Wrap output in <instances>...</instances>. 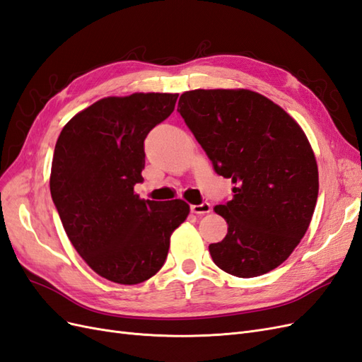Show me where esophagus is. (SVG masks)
<instances>
[{"label": "esophagus", "mask_w": 362, "mask_h": 362, "mask_svg": "<svg viewBox=\"0 0 362 362\" xmlns=\"http://www.w3.org/2000/svg\"><path fill=\"white\" fill-rule=\"evenodd\" d=\"M211 209H212V206H211V203H208V202H203V203H200V204H192V206H191V211H192L194 214H197V215L209 214Z\"/></svg>", "instance_id": "1"}]
</instances>
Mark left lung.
Returning a JSON list of instances; mask_svg holds the SVG:
<instances>
[{
	"instance_id": "left-lung-1",
	"label": "left lung",
	"mask_w": 362,
	"mask_h": 362,
	"mask_svg": "<svg viewBox=\"0 0 362 362\" xmlns=\"http://www.w3.org/2000/svg\"><path fill=\"white\" fill-rule=\"evenodd\" d=\"M177 110L215 173L235 185L232 200L214 208L229 227L209 245L212 261L238 277L274 270L303 238L317 203L318 168L303 130L249 89L188 90Z\"/></svg>"
}]
</instances>
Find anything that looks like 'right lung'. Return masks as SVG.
<instances>
[{
  "mask_svg": "<svg viewBox=\"0 0 362 362\" xmlns=\"http://www.w3.org/2000/svg\"><path fill=\"white\" fill-rule=\"evenodd\" d=\"M179 94L107 97L62 129L49 191L71 244L101 277L136 285L156 274L170 236L187 220L183 200H141L144 141L167 119Z\"/></svg>",
  "mask_w": 362,
  "mask_h": 362,
  "instance_id": "1",
  "label": "right lung"
}]
</instances>
